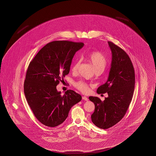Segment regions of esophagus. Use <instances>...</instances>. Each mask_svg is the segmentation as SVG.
I'll return each mask as SVG.
<instances>
[{
	"mask_svg": "<svg viewBox=\"0 0 156 156\" xmlns=\"http://www.w3.org/2000/svg\"><path fill=\"white\" fill-rule=\"evenodd\" d=\"M82 99L84 100H85V101H88V99L86 96H82Z\"/></svg>",
	"mask_w": 156,
	"mask_h": 156,
	"instance_id": "34e87169",
	"label": "esophagus"
}]
</instances>
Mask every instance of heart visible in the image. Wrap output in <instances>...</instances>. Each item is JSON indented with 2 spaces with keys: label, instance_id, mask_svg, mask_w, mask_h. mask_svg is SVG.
<instances>
[{
  "label": "heart",
  "instance_id": "obj_1",
  "mask_svg": "<svg viewBox=\"0 0 156 156\" xmlns=\"http://www.w3.org/2000/svg\"><path fill=\"white\" fill-rule=\"evenodd\" d=\"M88 61L93 66L96 73H103L106 68L107 60L103 53L99 51H93L88 55ZM80 60H78L74 62L72 67V71L76 73L80 64ZM74 86L83 92H87L88 91V85L83 81L76 82Z\"/></svg>",
  "mask_w": 156,
  "mask_h": 156
}]
</instances>
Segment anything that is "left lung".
Instances as JSON below:
<instances>
[{"instance_id":"8db88e82","label":"left lung","mask_w":156,"mask_h":156,"mask_svg":"<svg viewBox=\"0 0 156 156\" xmlns=\"http://www.w3.org/2000/svg\"><path fill=\"white\" fill-rule=\"evenodd\" d=\"M112 51V62L108 78L97 90V93H108L102 101L98 97L90 96L95 104L91 121L102 129H109L120 121L125 115L133 96L135 72L133 65L125 51L108 42Z\"/></svg>"}]
</instances>
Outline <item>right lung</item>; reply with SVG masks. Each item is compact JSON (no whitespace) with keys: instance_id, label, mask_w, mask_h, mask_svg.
I'll return each mask as SVG.
<instances>
[{"instance_id":"add662e5","label":"right lung","mask_w":156,"mask_h":156,"mask_svg":"<svg viewBox=\"0 0 156 156\" xmlns=\"http://www.w3.org/2000/svg\"><path fill=\"white\" fill-rule=\"evenodd\" d=\"M83 43L68 41L47 44L30 62L24 82V93L35 117L44 125H60L68 116L71 108L82 96L69 90L61 96L56 86L68 74L72 59Z\"/></svg>"}]
</instances>
